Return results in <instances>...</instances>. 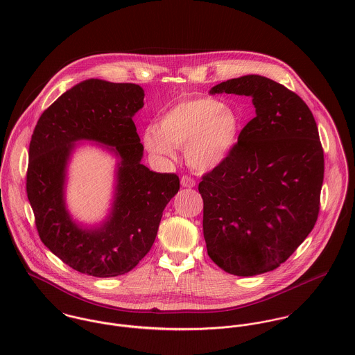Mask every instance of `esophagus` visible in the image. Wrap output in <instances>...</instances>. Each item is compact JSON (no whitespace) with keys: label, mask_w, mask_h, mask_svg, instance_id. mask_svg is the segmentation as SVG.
Listing matches in <instances>:
<instances>
[{"label":"esophagus","mask_w":355,"mask_h":355,"mask_svg":"<svg viewBox=\"0 0 355 355\" xmlns=\"http://www.w3.org/2000/svg\"><path fill=\"white\" fill-rule=\"evenodd\" d=\"M180 183L183 187H187V189H193L196 186V180L191 176H183L180 179Z\"/></svg>","instance_id":"34e87169"}]
</instances>
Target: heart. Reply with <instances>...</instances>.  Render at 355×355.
Listing matches in <instances>:
<instances>
[{
	"instance_id": "obj_1",
	"label": "heart",
	"mask_w": 355,
	"mask_h": 355,
	"mask_svg": "<svg viewBox=\"0 0 355 355\" xmlns=\"http://www.w3.org/2000/svg\"><path fill=\"white\" fill-rule=\"evenodd\" d=\"M242 119L216 98L183 100L171 106L158 120L157 130L144 135L149 152L173 157V148H186V158L196 171H210L224 162L235 149Z\"/></svg>"
}]
</instances>
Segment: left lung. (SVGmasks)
Listing matches in <instances>:
<instances>
[{
    "mask_svg": "<svg viewBox=\"0 0 355 355\" xmlns=\"http://www.w3.org/2000/svg\"><path fill=\"white\" fill-rule=\"evenodd\" d=\"M209 93L252 97L255 117L198 186L207 254L231 275H261L286 262L317 221L324 180L318 128L298 94L265 76L230 79Z\"/></svg>",
    "mask_w": 355,
    "mask_h": 355,
    "instance_id": "8db88e82",
    "label": "left lung"
}]
</instances>
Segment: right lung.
<instances>
[{
	"mask_svg": "<svg viewBox=\"0 0 355 355\" xmlns=\"http://www.w3.org/2000/svg\"><path fill=\"white\" fill-rule=\"evenodd\" d=\"M144 97L134 83L89 79L53 102L33 132L26 187L38 235L80 273L114 277L132 270L150 252L162 211L180 189L176 173L141 164L144 145L132 117ZM78 140L107 144L121 157L115 202L101 227L78 226L64 209V168Z\"/></svg>",
	"mask_w": 355,
	"mask_h": 355,
	"instance_id": "1",
	"label": "right lung"
}]
</instances>
